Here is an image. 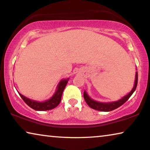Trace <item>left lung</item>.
I'll return each instance as SVG.
<instances>
[{
	"mask_svg": "<svg viewBox=\"0 0 150 150\" xmlns=\"http://www.w3.org/2000/svg\"><path fill=\"white\" fill-rule=\"evenodd\" d=\"M137 85H138V72L136 73V78L135 81H134V85L132 88V89L129 93L128 95L123 96L121 99L118 100L117 101H115V102H110V103H101L98 102L91 98L89 96H88L87 92L85 91L84 93H83V96H84V98L85 102L87 103V105L95 110L103 111V112H109L112 111L115 109L120 107V106L125 103L127 100L129 99L135 91L136 88L137 87Z\"/></svg>",
	"mask_w": 150,
	"mask_h": 150,
	"instance_id": "left-lung-1",
	"label": "left lung"
}]
</instances>
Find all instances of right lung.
Wrapping results in <instances>:
<instances>
[{
	"label": "right lung",
	"mask_w": 150,
	"mask_h": 150,
	"mask_svg": "<svg viewBox=\"0 0 150 150\" xmlns=\"http://www.w3.org/2000/svg\"><path fill=\"white\" fill-rule=\"evenodd\" d=\"M69 78L68 79H62L60 82L58 83V85L56 87V91H55V93L53 95V96L51 97L50 99L47 100H45L44 102H40V101H36L34 100H32L30 98H28L22 95V94L18 93L23 100L28 105L30 108H32L35 110L38 111H45V110H49L51 109H53L56 107L61 102V99H62V96L63 91L65 88V86L67 85L68 81H69Z\"/></svg>",
	"instance_id": "add662e5"
}]
</instances>
